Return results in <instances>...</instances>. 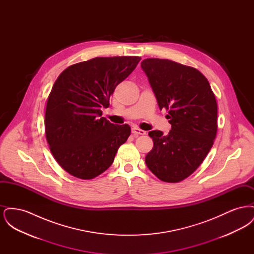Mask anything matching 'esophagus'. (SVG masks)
<instances>
[{
  "instance_id": "obj_1",
  "label": "esophagus",
  "mask_w": 254,
  "mask_h": 254,
  "mask_svg": "<svg viewBox=\"0 0 254 254\" xmlns=\"http://www.w3.org/2000/svg\"><path fill=\"white\" fill-rule=\"evenodd\" d=\"M131 132H132L133 135L135 137H137L139 135H145V130H142V129H140L138 127H133L132 129H131Z\"/></svg>"
}]
</instances>
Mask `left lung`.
Listing matches in <instances>:
<instances>
[{"label":"left lung","mask_w":254,"mask_h":254,"mask_svg":"<svg viewBox=\"0 0 254 254\" xmlns=\"http://www.w3.org/2000/svg\"><path fill=\"white\" fill-rule=\"evenodd\" d=\"M141 67L167 109L171 130L149 131L153 147L145 156L149 170L162 181L178 183L205 160L217 133V103L205 76L196 68L167 59L149 58Z\"/></svg>","instance_id":"left-lung-1"}]
</instances>
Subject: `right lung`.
Listing matches in <instances>:
<instances>
[{"instance_id":"1","label":"right lung","mask_w":254,"mask_h":254,"mask_svg":"<svg viewBox=\"0 0 254 254\" xmlns=\"http://www.w3.org/2000/svg\"><path fill=\"white\" fill-rule=\"evenodd\" d=\"M136 56L97 57L61 73L48 98L45 116L50 151L74 177L93 179L112 165L130 135L128 125L102 117L117 85L135 69Z\"/></svg>"}]
</instances>
